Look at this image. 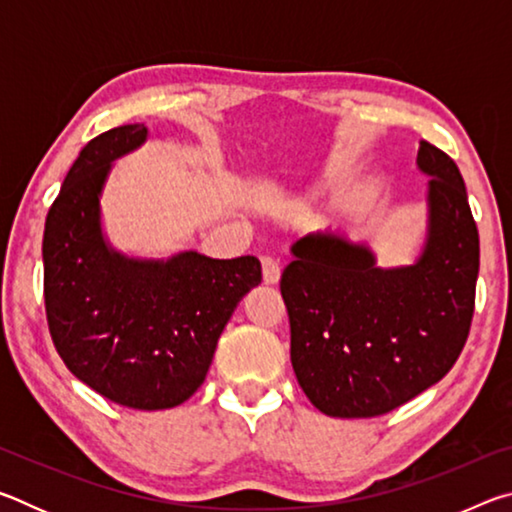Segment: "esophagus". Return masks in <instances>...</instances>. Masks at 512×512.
Segmentation results:
<instances>
[{
    "mask_svg": "<svg viewBox=\"0 0 512 512\" xmlns=\"http://www.w3.org/2000/svg\"><path fill=\"white\" fill-rule=\"evenodd\" d=\"M280 275H282L280 262H277V259H273V257H262L264 284H277V282H280Z\"/></svg>",
    "mask_w": 512,
    "mask_h": 512,
    "instance_id": "34e87169",
    "label": "esophagus"
}]
</instances>
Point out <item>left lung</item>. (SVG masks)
Wrapping results in <instances>:
<instances>
[{"mask_svg": "<svg viewBox=\"0 0 512 512\" xmlns=\"http://www.w3.org/2000/svg\"><path fill=\"white\" fill-rule=\"evenodd\" d=\"M415 164L429 183L411 264L379 266L368 241L318 230L291 246L282 273L293 372L332 418H375L413 400L452 370L470 334L479 230L463 176L429 142Z\"/></svg>", "mask_w": 512, "mask_h": 512, "instance_id": "left-lung-1", "label": "left lung"}]
</instances>
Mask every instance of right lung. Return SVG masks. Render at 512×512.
I'll list each match as a JSON object with an SVG mask.
<instances>
[{
  "label": "right lung",
  "instance_id": "obj_1",
  "mask_svg": "<svg viewBox=\"0 0 512 512\" xmlns=\"http://www.w3.org/2000/svg\"><path fill=\"white\" fill-rule=\"evenodd\" d=\"M149 140L144 124L94 137L67 171L42 237L49 332L65 366L128 409L183 404L203 384L223 327L262 282L253 255L121 253L103 230L115 162Z\"/></svg>",
  "mask_w": 512,
  "mask_h": 512
}]
</instances>
